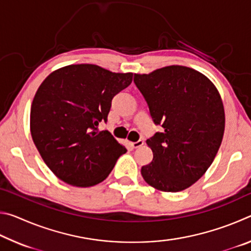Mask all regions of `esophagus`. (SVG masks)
<instances>
[{"label": "esophagus", "mask_w": 251, "mask_h": 251, "mask_svg": "<svg viewBox=\"0 0 251 251\" xmlns=\"http://www.w3.org/2000/svg\"><path fill=\"white\" fill-rule=\"evenodd\" d=\"M129 144L133 148H138V147H141V146L144 145V141L139 139V141H137V142H133V143H129Z\"/></svg>", "instance_id": "obj_1"}]
</instances>
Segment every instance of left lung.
Instances as JSON below:
<instances>
[{"label":"left lung","mask_w":251,"mask_h":251,"mask_svg":"<svg viewBox=\"0 0 251 251\" xmlns=\"http://www.w3.org/2000/svg\"><path fill=\"white\" fill-rule=\"evenodd\" d=\"M134 83L163 133L147 139L152 161L142 167L148 185L167 193L195 184L214 161L225 131V109L209 78L190 67L172 65L135 74Z\"/></svg>","instance_id":"obj_1"}]
</instances>
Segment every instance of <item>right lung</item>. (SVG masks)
<instances>
[{
    "mask_svg": "<svg viewBox=\"0 0 251 251\" xmlns=\"http://www.w3.org/2000/svg\"><path fill=\"white\" fill-rule=\"evenodd\" d=\"M131 80L133 73L76 64L54 71L40 85L31 107V135L59 179L76 187L100 184L127 151L97 126L107 121L113 97Z\"/></svg>",
    "mask_w": 251,
    "mask_h": 251,
    "instance_id": "right-lung-1",
    "label": "right lung"
}]
</instances>
